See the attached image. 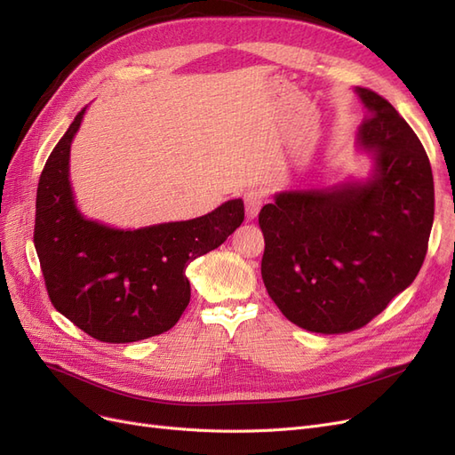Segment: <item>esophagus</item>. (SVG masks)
<instances>
[{
	"label": "esophagus",
	"mask_w": 455,
	"mask_h": 455,
	"mask_svg": "<svg viewBox=\"0 0 455 455\" xmlns=\"http://www.w3.org/2000/svg\"><path fill=\"white\" fill-rule=\"evenodd\" d=\"M264 201H266V196L264 191L259 189H249L244 194V209H246V218L249 220H254L259 212L261 206H264Z\"/></svg>",
	"instance_id": "esophagus-1"
}]
</instances>
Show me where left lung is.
I'll return each mask as SVG.
<instances>
[{"mask_svg":"<svg viewBox=\"0 0 455 455\" xmlns=\"http://www.w3.org/2000/svg\"><path fill=\"white\" fill-rule=\"evenodd\" d=\"M356 142L374 156L366 182L281 191L264 204L261 279L288 321L309 332L363 328L414 283L435 218L429 157L378 92L356 87Z\"/></svg>","mask_w":455,"mask_h":455,"instance_id":"1","label":"left lung"}]
</instances>
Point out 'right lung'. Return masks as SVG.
<instances>
[{"instance_id": "1", "label": "right lung", "mask_w": 455, "mask_h": 455, "mask_svg": "<svg viewBox=\"0 0 455 455\" xmlns=\"http://www.w3.org/2000/svg\"><path fill=\"white\" fill-rule=\"evenodd\" d=\"M85 108L54 146L39 176L34 244L47 294L91 338L129 343L171 330L189 304V261L218 249L244 220L233 199L186 222L116 229L77 211L70 146Z\"/></svg>"}]
</instances>
